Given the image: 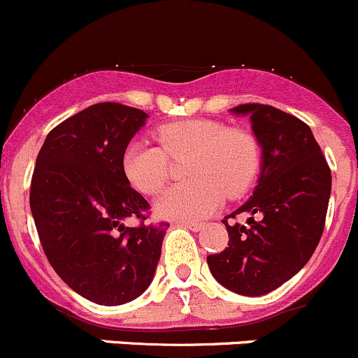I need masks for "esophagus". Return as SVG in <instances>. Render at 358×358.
<instances>
[{
  "mask_svg": "<svg viewBox=\"0 0 358 358\" xmlns=\"http://www.w3.org/2000/svg\"><path fill=\"white\" fill-rule=\"evenodd\" d=\"M180 224L192 229V231H199V229L204 228V223H197V221H180Z\"/></svg>",
  "mask_w": 358,
  "mask_h": 358,
  "instance_id": "obj_1",
  "label": "esophagus"
}]
</instances>
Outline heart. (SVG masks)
I'll return each instance as SVG.
<instances>
[{
  "instance_id": "obj_1",
  "label": "heart",
  "mask_w": 358,
  "mask_h": 358,
  "mask_svg": "<svg viewBox=\"0 0 358 358\" xmlns=\"http://www.w3.org/2000/svg\"><path fill=\"white\" fill-rule=\"evenodd\" d=\"M159 145L130 144L123 152V171L131 185L157 194L173 176L176 163L186 161L192 180L169 187L156 210L164 217L195 221L209 216L223 202L250 189L259 171V144L250 131L217 120H183L154 131Z\"/></svg>"
}]
</instances>
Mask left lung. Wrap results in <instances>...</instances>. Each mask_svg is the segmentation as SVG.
Listing matches in <instances>:
<instances>
[{
    "instance_id": "left-lung-1",
    "label": "left lung",
    "mask_w": 358,
    "mask_h": 358,
    "mask_svg": "<svg viewBox=\"0 0 358 358\" xmlns=\"http://www.w3.org/2000/svg\"><path fill=\"white\" fill-rule=\"evenodd\" d=\"M233 111L250 115L262 171L254 195L223 220L228 247L208 255V264L223 287L259 296L295 276L314 254L328 213L331 169L308 125L296 116L257 103ZM242 212L252 214L247 227L229 223Z\"/></svg>"
}]
</instances>
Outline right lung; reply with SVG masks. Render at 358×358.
I'll list each match as a JSON object with an SVG mask.
<instances>
[{"mask_svg": "<svg viewBox=\"0 0 358 358\" xmlns=\"http://www.w3.org/2000/svg\"><path fill=\"white\" fill-rule=\"evenodd\" d=\"M145 115L97 103L56 125L36 159L30 210L59 278L99 306L137 299L152 281L169 223H145L149 202L130 187L123 152ZM134 217L137 227L122 221Z\"/></svg>", "mask_w": 358, "mask_h": 358, "instance_id": "right-lung-1", "label": "right lung"}]
</instances>
